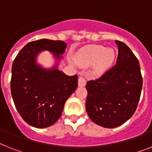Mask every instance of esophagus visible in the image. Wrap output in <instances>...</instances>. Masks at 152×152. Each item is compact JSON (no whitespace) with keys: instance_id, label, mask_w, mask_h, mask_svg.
<instances>
[{"instance_id":"1","label":"esophagus","mask_w":152,"mask_h":152,"mask_svg":"<svg viewBox=\"0 0 152 152\" xmlns=\"http://www.w3.org/2000/svg\"><path fill=\"white\" fill-rule=\"evenodd\" d=\"M86 83H87V81L82 76H80L78 79V86L79 87H85L86 86Z\"/></svg>"}]
</instances>
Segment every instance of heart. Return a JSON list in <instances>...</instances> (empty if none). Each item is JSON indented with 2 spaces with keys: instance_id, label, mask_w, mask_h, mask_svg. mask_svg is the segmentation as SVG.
Here are the masks:
<instances>
[{
  "instance_id": "heart-1",
  "label": "heart",
  "mask_w": 152,
  "mask_h": 152,
  "mask_svg": "<svg viewBox=\"0 0 152 152\" xmlns=\"http://www.w3.org/2000/svg\"><path fill=\"white\" fill-rule=\"evenodd\" d=\"M116 58V51L112 48H105L102 45H88L81 48L73 55L76 65L82 68L93 65L92 72L100 76L110 69Z\"/></svg>"
}]
</instances>
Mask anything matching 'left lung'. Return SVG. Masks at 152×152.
<instances>
[{"label": "left lung", "instance_id": "left-lung-1", "mask_svg": "<svg viewBox=\"0 0 152 152\" xmlns=\"http://www.w3.org/2000/svg\"><path fill=\"white\" fill-rule=\"evenodd\" d=\"M116 65L102 77L87 83L86 110L91 120L105 128H115L134 115L140 100L143 80L136 56L123 42Z\"/></svg>", "mask_w": 152, "mask_h": 152}]
</instances>
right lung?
Listing matches in <instances>:
<instances>
[{
  "instance_id": "right-lung-1",
  "label": "right lung",
  "mask_w": 152,
  "mask_h": 152,
  "mask_svg": "<svg viewBox=\"0 0 152 152\" xmlns=\"http://www.w3.org/2000/svg\"><path fill=\"white\" fill-rule=\"evenodd\" d=\"M67 44L40 39L29 42L18 52L12 69L11 92L23 119L37 128L52 126L60 118L66 100L77 88L78 76H67L58 69ZM47 50L55 64L47 69L38 63V55Z\"/></svg>"
}]
</instances>
